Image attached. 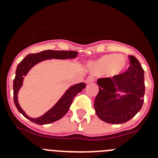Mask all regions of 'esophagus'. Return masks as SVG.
<instances>
[{"label": "esophagus", "instance_id": "obj_1", "mask_svg": "<svg viewBox=\"0 0 158 158\" xmlns=\"http://www.w3.org/2000/svg\"><path fill=\"white\" fill-rule=\"evenodd\" d=\"M94 81V77L93 76H89L86 79V83L89 84V83H92V82Z\"/></svg>", "mask_w": 158, "mask_h": 158}]
</instances>
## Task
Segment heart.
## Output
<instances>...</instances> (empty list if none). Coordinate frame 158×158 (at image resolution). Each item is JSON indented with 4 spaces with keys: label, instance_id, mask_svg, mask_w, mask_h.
<instances>
[{
    "label": "heart",
    "instance_id": "obj_1",
    "mask_svg": "<svg viewBox=\"0 0 158 158\" xmlns=\"http://www.w3.org/2000/svg\"><path fill=\"white\" fill-rule=\"evenodd\" d=\"M128 62L126 57L118 54H108L90 64L91 71L96 74L105 73L108 77H117L126 71Z\"/></svg>",
    "mask_w": 158,
    "mask_h": 158
}]
</instances>
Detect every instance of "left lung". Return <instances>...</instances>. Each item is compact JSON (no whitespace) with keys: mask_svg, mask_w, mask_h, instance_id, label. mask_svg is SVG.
<instances>
[{"mask_svg":"<svg viewBox=\"0 0 158 158\" xmlns=\"http://www.w3.org/2000/svg\"><path fill=\"white\" fill-rule=\"evenodd\" d=\"M131 65L117 77L100 78L99 93L94 101L96 115L107 123L129 121L141 110L145 94L144 70L139 60L129 56ZM120 92L124 94L121 95Z\"/></svg>","mask_w":158,"mask_h":158,"instance_id":"8db88e82","label":"left lung"}]
</instances>
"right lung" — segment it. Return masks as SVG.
Instances as JSON below:
<instances>
[{
	"label": "right lung",
	"mask_w": 158,
	"mask_h": 158,
	"mask_svg": "<svg viewBox=\"0 0 158 158\" xmlns=\"http://www.w3.org/2000/svg\"><path fill=\"white\" fill-rule=\"evenodd\" d=\"M77 54L78 52L77 51L47 50V51H43L36 53V54H28L19 62L16 68V77L13 81V98L16 108L25 118H27V119L36 124L43 125V124H49L58 120L68 112L75 96L85 88V84L83 82L70 86L51 109L48 110L45 114H43V115L38 118H31L28 116L22 109L18 103V93L23 85L24 77L36 64L49 59H73L77 57Z\"/></svg>",
	"instance_id": "right-lung-1"
}]
</instances>
